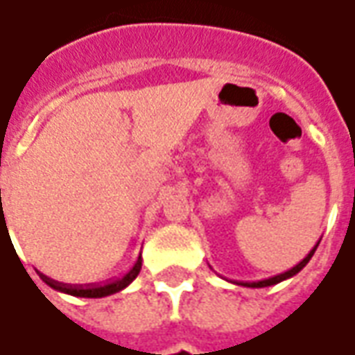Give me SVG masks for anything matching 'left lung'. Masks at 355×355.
<instances>
[{"label":"left lung","mask_w":355,"mask_h":355,"mask_svg":"<svg viewBox=\"0 0 355 355\" xmlns=\"http://www.w3.org/2000/svg\"><path fill=\"white\" fill-rule=\"evenodd\" d=\"M317 246H319V242H317L315 246H313V250L309 252V254L300 261L298 265H294L292 269H288V271L281 272V275H275V277H269V279H263V281H254V282H244V281H232L234 284H238V286H246V288H265V286H272V284H279V282L286 281V279H290V277H294V275H298L304 267H306L307 263H309V259L313 257V254H315Z\"/></svg>","instance_id":"1"}]
</instances>
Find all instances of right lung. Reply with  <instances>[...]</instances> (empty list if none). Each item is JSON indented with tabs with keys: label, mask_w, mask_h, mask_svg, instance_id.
Returning <instances> with one entry per match:
<instances>
[{
	"label": "right lung",
	"mask_w": 355,
	"mask_h": 355,
	"mask_svg": "<svg viewBox=\"0 0 355 355\" xmlns=\"http://www.w3.org/2000/svg\"><path fill=\"white\" fill-rule=\"evenodd\" d=\"M142 269V254L138 255L136 263L130 267V271L125 272L123 277L113 279V281L103 282V284H65V282H57L53 279H49L46 275L38 272L40 279L46 282L48 286H51L57 292H63V294H71V296H78V298H103V296H111L115 292L125 290L130 282L135 281L138 277V272Z\"/></svg>",
	"instance_id": "add662e5"
}]
</instances>
